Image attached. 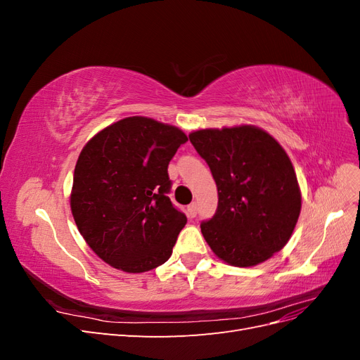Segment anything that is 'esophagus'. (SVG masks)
Here are the masks:
<instances>
[{
  "label": "esophagus",
  "mask_w": 360,
  "mask_h": 360,
  "mask_svg": "<svg viewBox=\"0 0 360 360\" xmlns=\"http://www.w3.org/2000/svg\"><path fill=\"white\" fill-rule=\"evenodd\" d=\"M198 213V204L197 202H192L188 205V216L189 217H195Z\"/></svg>",
  "instance_id": "obj_1"
}]
</instances>
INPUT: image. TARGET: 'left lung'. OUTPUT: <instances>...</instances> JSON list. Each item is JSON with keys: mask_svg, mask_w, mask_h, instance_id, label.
Returning <instances> with one entry per match:
<instances>
[{"mask_svg": "<svg viewBox=\"0 0 360 360\" xmlns=\"http://www.w3.org/2000/svg\"><path fill=\"white\" fill-rule=\"evenodd\" d=\"M217 188V209L201 233L225 263L249 267L287 245L300 214L291 160L275 138L252 126L189 135Z\"/></svg>", "mask_w": 360, "mask_h": 360, "instance_id": "obj_1", "label": "left lung"}]
</instances>
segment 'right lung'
<instances>
[{
  "mask_svg": "<svg viewBox=\"0 0 360 360\" xmlns=\"http://www.w3.org/2000/svg\"><path fill=\"white\" fill-rule=\"evenodd\" d=\"M186 141L177 127L127 117L82 148L70 207L79 233L105 263L141 274L168 261L188 222L168 197V165Z\"/></svg>",
  "mask_w": 360,
  "mask_h": 360,
  "instance_id": "right-lung-1",
  "label": "right lung"
}]
</instances>
